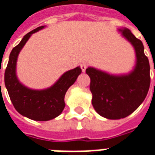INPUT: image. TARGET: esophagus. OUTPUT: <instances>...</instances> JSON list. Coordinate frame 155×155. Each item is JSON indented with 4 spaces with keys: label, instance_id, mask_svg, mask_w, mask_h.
I'll use <instances>...</instances> for the list:
<instances>
[{
    "label": "esophagus",
    "instance_id": "obj_1",
    "mask_svg": "<svg viewBox=\"0 0 155 155\" xmlns=\"http://www.w3.org/2000/svg\"><path fill=\"white\" fill-rule=\"evenodd\" d=\"M81 70H82V71L85 72V70H86V68H87L86 65H85L84 63H82V64H81Z\"/></svg>",
    "mask_w": 155,
    "mask_h": 155
}]
</instances>
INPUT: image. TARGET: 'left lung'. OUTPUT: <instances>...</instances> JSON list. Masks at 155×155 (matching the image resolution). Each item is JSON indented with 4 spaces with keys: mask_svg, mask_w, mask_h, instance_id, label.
<instances>
[{
    "mask_svg": "<svg viewBox=\"0 0 155 155\" xmlns=\"http://www.w3.org/2000/svg\"><path fill=\"white\" fill-rule=\"evenodd\" d=\"M118 31L136 52L132 71L127 74H113L90 66L86 69L90 78L93 106L99 115L112 120L124 118L136 111L145 100L150 84V67L143 43L128 28Z\"/></svg>",
    "mask_w": 155,
    "mask_h": 155,
    "instance_id": "left-lung-1",
    "label": "left lung"
}]
</instances>
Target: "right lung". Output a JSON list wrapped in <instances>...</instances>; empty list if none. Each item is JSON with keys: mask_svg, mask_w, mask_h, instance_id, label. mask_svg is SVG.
<instances>
[{"mask_svg": "<svg viewBox=\"0 0 155 155\" xmlns=\"http://www.w3.org/2000/svg\"><path fill=\"white\" fill-rule=\"evenodd\" d=\"M45 28L40 26L24 36L19 44L10 52L5 71V84L15 108L19 113L34 121H49L62 113L65 107V95L67 89L81 74L77 66L65 72L51 87L44 89H33L24 85L16 74L18 56L31 35Z\"/></svg>", "mask_w": 155, "mask_h": 155, "instance_id": "right-lung-1", "label": "right lung"}]
</instances>
